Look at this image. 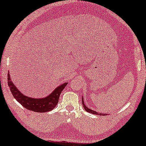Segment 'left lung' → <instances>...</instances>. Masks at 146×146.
Masks as SVG:
<instances>
[{"label": "left lung", "instance_id": "8db88e82", "mask_svg": "<svg viewBox=\"0 0 146 146\" xmlns=\"http://www.w3.org/2000/svg\"><path fill=\"white\" fill-rule=\"evenodd\" d=\"M82 104H83V106H84L85 110H86V111H87V112H89V113H93V114H96V115H107V113H98V112H96V111H94V110H92L88 108H87V107L86 106V105H85V104H84V98H83V97H82Z\"/></svg>", "mask_w": 146, "mask_h": 146}]
</instances>
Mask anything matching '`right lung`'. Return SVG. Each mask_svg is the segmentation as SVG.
I'll return each mask as SVG.
<instances>
[{
	"mask_svg": "<svg viewBox=\"0 0 146 146\" xmlns=\"http://www.w3.org/2000/svg\"><path fill=\"white\" fill-rule=\"evenodd\" d=\"M67 84H68L67 82L63 83L62 85L58 86L50 95L47 96L46 97L35 98L29 97L21 93V91H19L11 80L10 73L8 72V84L13 97L26 109L36 112L43 113V112L51 111L54 109L59 101L60 93Z\"/></svg>",
	"mask_w": 146,
	"mask_h": 146,
	"instance_id": "add662e5",
	"label": "right lung"
}]
</instances>
